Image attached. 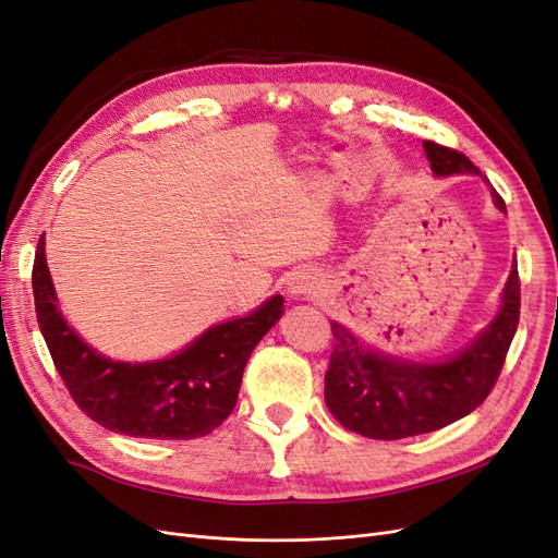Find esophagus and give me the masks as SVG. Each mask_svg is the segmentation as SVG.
I'll use <instances>...</instances> for the list:
<instances>
[{
	"mask_svg": "<svg viewBox=\"0 0 558 558\" xmlns=\"http://www.w3.org/2000/svg\"><path fill=\"white\" fill-rule=\"evenodd\" d=\"M286 289H289V295L293 300H310L318 291V277L314 272H305V269H302V272H293Z\"/></svg>",
	"mask_w": 558,
	"mask_h": 558,
	"instance_id": "obj_1",
	"label": "esophagus"
}]
</instances>
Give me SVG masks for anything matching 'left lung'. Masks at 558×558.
<instances>
[{
  "instance_id": "8db88e82",
  "label": "left lung",
  "mask_w": 558,
  "mask_h": 558,
  "mask_svg": "<svg viewBox=\"0 0 558 558\" xmlns=\"http://www.w3.org/2000/svg\"><path fill=\"white\" fill-rule=\"evenodd\" d=\"M430 170L437 177L480 174L461 150L424 142ZM505 211V202L494 193ZM512 267L502 305L492 326L465 349L440 363H412L365 347L344 326L332 324V353L326 373V404L332 416L353 433L373 440L440 430L463 418L492 393L519 326L521 289Z\"/></svg>"
}]
</instances>
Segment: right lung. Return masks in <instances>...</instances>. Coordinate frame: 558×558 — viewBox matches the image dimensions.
<instances>
[{"label":"right lung","instance_id":"right-lung-1","mask_svg":"<svg viewBox=\"0 0 558 558\" xmlns=\"http://www.w3.org/2000/svg\"><path fill=\"white\" fill-rule=\"evenodd\" d=\"M32 291L50 359L81 412L113 433L150 440H193L221 426L238 402L251 351L283 314V298L272 295L253 314L205 330L170 359L123 363L97 353L66 326L44 238L32 267Z\"/></svg>","mask_w":558,"mask_h":558}]
</instances>
